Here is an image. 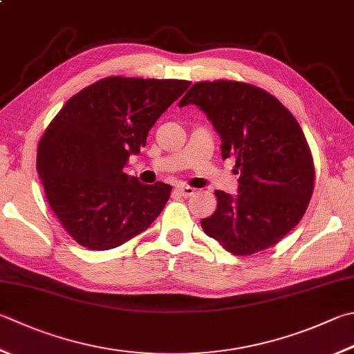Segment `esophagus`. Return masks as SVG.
Instances as JSON below:
<instances>
[{"mask_svg":"<svg viewBox=\"0 0 354 354\" xmlns=\"http://www.w3.org/2000/svg\"><path fill=\"white\" fill-rule=\"evenodd\" d=\"M176 191L183 197H191L196 192V189L191 188V186H188V185H180V186H177Z\"/></svg>","mask_w":354,"mask_h":354,"instance_id":"34e87169","label":"esophagus"}]
</instances>
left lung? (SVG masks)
Returning a JSON list of instances; mask_svg holds the SVG:
<instances>
[{
  "mask_svg": "<svg viewBox=\"0 0 354 354\" xmlns=\"http://www.w3.org/2000/svg\"><path fill=\"white\" fill-rule=\"evenodd\" d=\"M196 104L236 160L239 194L216 191L217 209L202 220L206 236L236 256L263 251L301 222L315 189V163L295 115L270 92L234 80L198 82L178 106Z\"/></svg>",
  "mask_w": 354,
  "mask_h": 354,
  "instance_id": "1",
  "label": "left lung"
}]
</instances>
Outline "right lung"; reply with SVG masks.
<instances>
[{
	"mask_svg": "<svg viewBox=\"0 0 354 354\" xmlns=\"http://www.w3.org/2000/svg\"><path fill=\"white\" fill-rule=\"evenodd\" d=\"M189 84L106 77L71 97L53 117L38 143L37 171L50 209L77 243L117 248L163 211L171 186L143 185L123 169Z\"/></svg>",
	"mask_w": 354,
	"mask_h": 354,
	"instance_id": "1",
	"label": "right lung"
}]
</instances>
